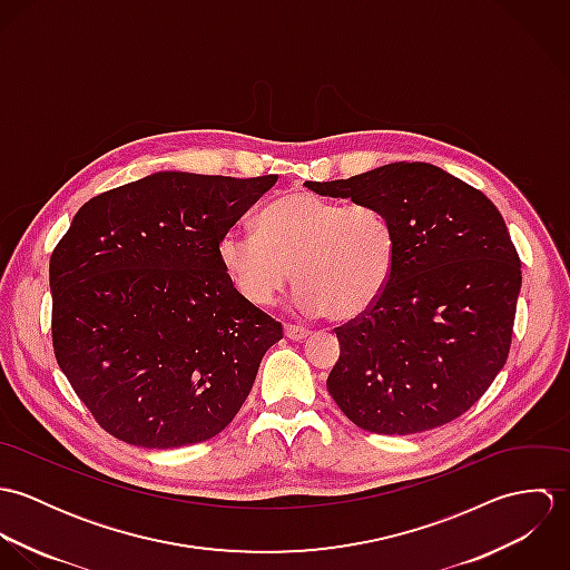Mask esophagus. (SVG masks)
I'll return each mask as SVG.
<instances>
[{"mask_svg":"<svg viewBox=\"0 0 570 570\" xmlns=\"http://www.w3.org/2000/svg\"><path fill=\"white\" fill-rule=\"evenodd\" d=\"M285 335H287L289 340H296V342H301V340H305V337L309 335V328H307V326H298L292 325V323H287V325H285Z\"/></svg>","mask_w":570,"mask_h":570,"instance_id":"1","label":"esophagus"}]
</instances>
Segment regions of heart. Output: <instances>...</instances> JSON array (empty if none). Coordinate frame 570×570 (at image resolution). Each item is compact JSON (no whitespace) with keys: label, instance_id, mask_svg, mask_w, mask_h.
I'll use <instances>...</instances> for the list:
<instances>
[{"label":"heart","instance_id":"b5f03b06","mask_svg":"<svg viewBox=\"0 0 570 570\" xmlns=\"http://www.w3.org/2000/svg\"><path fill=\"white\" fill-rule=\"evenodd\" d=\"M219 261L254 305H272L296 272V305L335 323L366 316L384 296L397 263L391 217L312 190H289L256 217V230H230Z\"/></svg>","mask_w":570,"mask_h":570}]
</instances>
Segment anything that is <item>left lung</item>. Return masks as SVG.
<instances>
[{"mask_svg":"<svg viewBox=\"0 0 570 570\" xmlns=\"http://www.w3.org/2000/svg\"><path fill=\"white\" fill-rule=\"evenodd\" d=\"M305 186L384 210L397 235L384 296L366 316L335 328L340 357L328 395L375 434H416L461 416L507 362L522 285L498 208L425 163Z\"/></svg>","mask_w":570,"mask_h":570,"instance_id":"1","label":"left lung"}]
</instances>
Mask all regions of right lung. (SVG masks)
<instances>
[{
  "mask_svg": "<svg viewBox=\"0 0 570 570\" xmlns=\"http://www.w3.org/2000/svg\"><path fill=\"white\" fill-rule=\"evenodd\" d=\"M276 179L160 170L89 199L55 247V355L116 439L202 443L244 406L283 326L235 289L219 242Z\"/></svg>",
  "mask_w": 570,
  "mask_h": 570,
  "instance_id": "right-lung-1",
  "label": "right lung"
}]
</instances>
